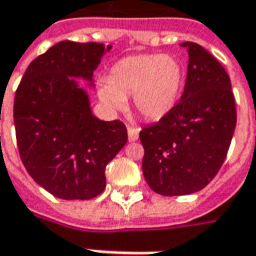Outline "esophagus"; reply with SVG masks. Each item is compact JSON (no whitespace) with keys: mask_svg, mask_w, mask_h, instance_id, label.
<instances>
[{"mask_svg":"<svg viewBox=\"0 0 256 256\" xmlns=\"http://www.w3.org/2000/svg\"><path fill=\"white\" fill-rule=\"evenodd\" d=\"M140 138V130L135 126H128V140L130 142H135Z\"/></svg>","mask_w":256,"mask_h":256,"instance_id":"34e87169","label":"esophagus"}]
</instances>
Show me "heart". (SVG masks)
<instances>
[{
	"instance_id": "1",
	"label": "heart",
	"mask_w": 256,
	"mask_h": 256,
	"mask_svg": "<svg viewBox=\"0 0 256 256\" xmlns=\"http://www.w3.org/2000/svg\"><path fill=\"white\" fill-rule=\"evenodd\" d=\"M184 84V68L178 58L162 53L134 54L118 60L108 78L98 82V97L111 110H121L132 97L135 111L156 121L169 114Z\"/></svg>"
}]
</instances>
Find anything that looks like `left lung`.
I'll return each mask as SVG.
<instances>
[{
	"label": "left lung",
	"mask_w": 256,
	"mask_h": 256,
	"mask_svg": "<svg viewBox=\"0 0 256 256\" xmlns=\"http://www.w3.org/2000/svg\"><path fill=\"white\" fill-rule=\"evenodd\" d=\"M180 46L188 53L184 92L169 114L140 132L142 172L149 188L162 196L206 188L226 160L236 124L226 68L200 44Z\"/></svg>",
	"instance_id": "8db88e82"
}]
</instances>
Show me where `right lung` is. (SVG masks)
I'll use <instances>...</instances> for the list:
<instances>
[{"mask_svg":"<svg viewBox=\"0 0 256 256\" xmlns=\"http://www.w3.org/2000/svg\"><path fill=\"white\" fill-rule=\"evenodd\" d=\"M102 44L59 42L30 62L15 92L14 122L20 160L30 178L63 200H88L106 188V166L124 148L121 121L92 116L87 92L108 52Z\"/></svg>","mask_w":256,"mask_h":256,"instance_id":"1","label":"right lung"}]
</instances>
